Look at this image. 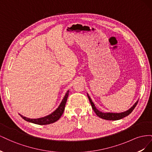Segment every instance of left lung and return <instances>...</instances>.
<instances>
[{
  "mask_svg": "<svg viewBox=\"0 0 152 152\" xmlns=\"http://www.w3.org/2000/svg\"><path fill=\"white\" fill-rule=\"evenodd\" d=\"M87 96H88V98H89V100L91 103V107H92V108H93L96 114L99 117L102 118L103 119H105V120H108V121L120 120V119L129 115L133 111V110L135 108L136 106L137 105V103H138V101H137V102L134 103V104L133 105L131 108L127 110V111L122 112V113H110V112L109 113H103V112H100L99 110H98L97 108H96L94 104L93 103V102H92V99H91L90 96H89L88 94H87Z\"/></svg>",
  "mask_w": 152,
  "mask_h": 152,
  "instance_id": "1",
  "label": "left lung"
}]
</instances>
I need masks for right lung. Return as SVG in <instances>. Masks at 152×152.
Wrapping results in <instances>:
<instances>
[{
    "instance_id": "right-lung-1",
    "label": "right lung",
    "mask_w": 152,
    "mask_h": 152,
    "mask_svg": "<svg viewBox=\"0 0 152 152\" xmlns=\"http://www.w3.org/2000/svg\"><path fill=\"white\" fill-rule=\"evenodd\" d=\"M68 93H69V91L66 92L65 96H64L62 102H61L60 104L59 105L58 108L53 113L48 115L47 116L39 118H27L26 117L23 116L20 113L19 115L24 119L25 121L29 122L34 123L35 124H38V125H47V124L54 123L55 122H56L58 120H59V118H60L61 116L62 115V114L64 112V110H65V104H66L67 98L68 96Z\"/></svg>"
}]
</instances>
